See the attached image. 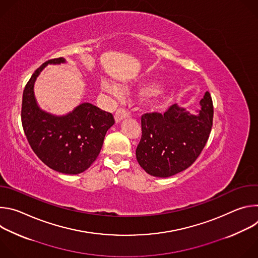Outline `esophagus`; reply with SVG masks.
I'll return each mask as SVG.
<instances>
[{"label": "esophagus", "instance_id": "esophagus-1", "mask_svg": "<svg viewBox=\"0 0 258 258\" xmlns=\"http://www.w3.org/2000/svg\"><path fill=\"white\" fill-rule=\"evenodd\" d=\"M127 117H130V113L126 111L125 109H123V108L117 109L115 114H114V118H115V121H116V122H119V121H121L122 119L127 118Z\"/></svg>", "mask_w": 258, "mask_h": 258}]
</instances>
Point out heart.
<instances>
[{
  "label": "heart",
  "instance_id": "heart-1",
  "mask_svg": "<svg viewBox=\"0 0 258 258\" xmlns=\"http://www.w3.org/2000/svg\"><path fill=\"white\" fill-rule=\"evenodd\" d=\"M101 87H102L103 91L107 92L108 94H111L114 97H120L121 96L120 89L117 86H115L111 83H109L107 81H103L102 84H101ZM162 93H163V90L161 88H156V89H153L152 91H150L149 97L153 98V99H158L159 97L162 96Z\"/></svg>",
  "mask_w": 258,
  "mask_h": 258
}]
</instances>
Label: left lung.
<instances>
[{"label": "left lung", "instance_id": "obj_1", "mask_svg": "<svg viewBox=\"0 0 258 258\" xmlns=\"http://www.w3.org/2000/svg\"><path fill=\"white\" fill-rule=\"evenodd\" d=\"M200 105L197 114L173 104L164 114L153 112L142 116V137L136 156L147 173L168 177L195 162L212 126L213 105L208 92Z\"/></svg>", "mask_w": 258, "mask_h": 258}]
</instances>
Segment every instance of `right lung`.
I'll list each match as a JSON object with an SVG mask.
<instances>
[{"instance_id": "right-lung-1", "label": "right lung", "mask_w": 258, "mask_h": 258, "mask_svg": "<svg viewBox=\"0 0 258 258\" xmlns=\"http://www.w3.org/2000/svg\"><path fill=\"white\" fill-rule=\"evenodd\" d=\"M61 63H65L62 57L51 59L33 72L23 91L21 122L31 149L47 166L78 174L97 159L105 135L115 121L111 113L91 103H83L62 116L39 107L33 93L36 78L48 64Z\"/></svg>"}]
</instances>
